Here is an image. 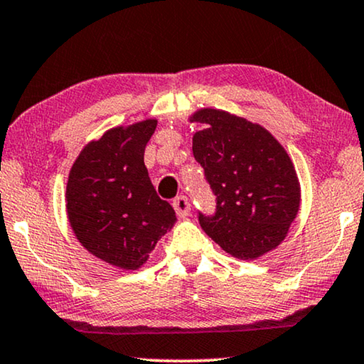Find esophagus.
I'll return each instance as SVG.
<instances>
[{
  "mask_svg": "<svg viewBox=\"0 0 364 364\" xmlns=\"http://www.w3.org/2000/svg\"><path fill=\"white\" fill-rule=\"evenodd\" d=\"M173 208H175V211L180 218H188L189 213H191V206H189L186 196H178L175 201H173Z\"/></svg>",
  "mask_w": 364,
  "mask_h": 364,
  "instance_id": "obj_1",
  "label": "esophagus"
}]
</instances>
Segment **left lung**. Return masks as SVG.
<instances>
[{
    "label": "left lung",
    "instance_id": "left-lung-1",
    "mask_svg": "<svg viewBox=\"0 0 364 364\" xmlns=\"http://www.w3.org/2000/svg\"><path fill=\"white\" fill-rule=\"evenodd\" d=\"M189 122L193 155L216 196L214 216L199 213L203 231L228 254L252 260L277 247L300 209V183L272 133L244 117L199 109Z\"/></svg>",
    "mask_w": 364,
    "mask_h": 364
}]
</instances>
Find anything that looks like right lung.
Here are the masks:
<instances>
[{
	"label": "right lung",
	"mask_w": 364,
	"mask_h": 364,
	"mask_svg": "<svg viewBox=\"0 0 364 364\" xmlns=\"http://www.w3.org/2000/svg\"><path fill=\"white\" fill-rule=\"evenodd\" d=\"M158 122L107 130L79 153L65 188L70 228L92 255L136 270L175 226L171 204L158 196L143 161Z\"/></svg>",
	"instance_id": "1"
}]
</instances>
